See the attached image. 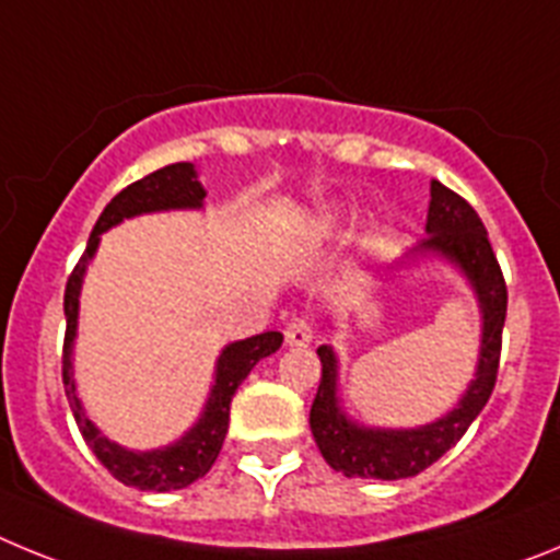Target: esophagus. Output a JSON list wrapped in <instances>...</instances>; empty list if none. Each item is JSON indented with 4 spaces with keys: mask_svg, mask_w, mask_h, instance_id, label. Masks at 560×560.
<instances>
[{
    "mask_svg": "<svg viewBox=\"0 0 560 560\" xmlns=\"http://www.w3.org/2000/svg\"><path fill=\"white\" fill-rule=\"evenodd\" d=\"M314 323H311L308 316H294L289 325H285V341H289L291 348H308L311 341H314Z\"/></svg>",
    "mask_w": 560,
    "mask_h": 560,
    "instance_id": "34e87169",
    "label": "esophagus"
}]
</instances>
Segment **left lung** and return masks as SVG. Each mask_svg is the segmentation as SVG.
Returning a JSON list of instances; mask_svg holds the SVG:
<instances>
[{
	"label": "left lung",
	"mask_w": 560,
	"mask_h": 560,
	"mask_svg": "<svg viewBox=\"0 0 560 560\" xmlns=\"http://www.w3.org/2000/svg\"><path fill=\"white\" fill-rule=\"evenodd\" d=\"M429 235L412 255H440L459 266L482 311V345H479L477 378L468 384L457 407L434 423L418 429H368L359 427L339 409L336 378L339 364L330 345H319L323 381L311 407V432L325 463L345 477L404 479L427 471L468 432L493 393L502 355V328L508 314V285L488 241V230L463 196L432 182V201L427 215Z\"/></svg>",
	"instance_id": "left-lung-1"
}]
</instances>
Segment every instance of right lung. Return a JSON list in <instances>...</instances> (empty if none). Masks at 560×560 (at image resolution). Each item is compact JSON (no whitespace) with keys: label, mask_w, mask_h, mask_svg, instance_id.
Instances as JSON below:
<instances>
[{"label":"right lung","mask_w":560,"mask_h":560,"mask_svg":"<svg viewBox=\"0 0 560 560\" xmlns=\"http://www.w3.org/2000/svg\"><path fill=\"white\" fill-rule=\"evenodd\" d=\"M205 187H201L196 167L190 162L165 165L137 179L133 185H128L101 212L95 230L89 235L86 252H83V257L72 269V275H69L67 291H63L67 336H63L61 373L69 409L75 415V423L81 429L83 440H86V446L106 465L108 474L114 479H120L122 485L140 488V491H179V488H187V485L210 471L221 446H224L226 429H230L232 395L241 387V381L252 373L257 361L271 355L283 345V334H277V330H266V334L226 345L219 355V364H215V384H212L199 423L185 438L176 440L173 446L153 448V452H128V448L103 438L101 429L83 412L75 378H72V341H75L78 334V296H81L83 275H86V264L95 255L97 244H101V235L120 224L122 219H133V215H142V212L199 210L205 205Z\"/></svg>","instance_id":"1"}]
</instances>
